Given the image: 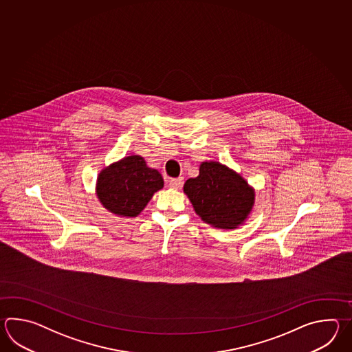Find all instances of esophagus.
I'll list each match as a JSON object with an SVG mask.
<instances>
[{"mask_svg":"<svg viewBox=\"0 0 352 352\" xmlns=\"http://www.w3.org/2000/svg\"><path fill=\"white\" fill-rule=\"evenodd\" d=\"M182 184H184L182 177H179V179H171L168 181V186L171 187V188H175V190H179V188L182 187Z\"/></svg>","mask_w":352,"mask_h":352,"instance_id":"1","label":"esophagus"}]
</instances>
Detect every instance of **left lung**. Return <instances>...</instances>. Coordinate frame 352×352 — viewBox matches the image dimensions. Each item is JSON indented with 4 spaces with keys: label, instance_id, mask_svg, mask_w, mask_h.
<instances>
[{
    "label": "left lung",
    "instance_id": "8db88e82",
    "mask_svg": "<svg viewBox=\"0 0 352 352\" xmlns=\"http://www.w3.org/2000/svg\"><path fill=\"white\" fill-rule=\"evenodd\" d=\"M184 192L204 223L234 230L247 221L255 204L254 187L217 161H204L199 176L187 179Z\"/></svg>",
    "mask_w": 352,
    "mask_h": 352
}]
</instances>
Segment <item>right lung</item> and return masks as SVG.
Returning <instances> with one entry per match:
<instances>
[{"label": "right lung", "instance_id": "obj_1", "mask_svg": "<svg viewBox=\"0 0 352 352\" xmlns=\"http://www.w3.org/2000/svg\"><path fill=\"white\" fill-rule=\"evenodd\" d=\"M164 185L156 168L148 167L142 156L131 155L99 173L96 195L102 206L113 215L135 217Z\"/></svg>", "mask_w": 352, "mask_h": 352}]
</instances>
